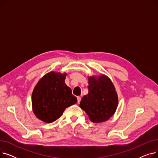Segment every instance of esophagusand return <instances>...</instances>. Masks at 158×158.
<instances>
[{
	"label": "esophagus",
	"mask_w": 158,
	"mask_h": 158,
	"mask_svg": "<svg viewBox=\"0 0 158 158\" xmlns=\"http://www.w3.org/2000/svg\"><path fill=\"white\" fill-rule=\"evenodd\" d=\"M77 102H78V103H79V102H81V97H79H79H77Z\"/></svg>",
	"instance_id": "34e87169"
}]
</instances>
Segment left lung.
I'll use <instances>...</instances> for the list:
<instances>
[{
  "label": "left lung",
  "mask_w": 158,
  "mask_h": 158,
  "mask_svg": "<svg viewBox=\"0 0 158 158\" xmlns=\"http://www.w3.org/2000/svg\"><path fill=\"white\" fill-rule=\"evenodd\" d=\"M118 97L110 77L104 74L88 77V94L82 97L79 107L94 123L108 120L114 114Z\"/></svg>",
  "instance_id": "8db88e82"
}]
</instances>
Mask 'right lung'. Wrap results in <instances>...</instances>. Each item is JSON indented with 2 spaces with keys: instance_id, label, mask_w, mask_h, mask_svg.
Returning a JSON list of instances; mask_svg holds the SVG:
<instances>
[{
  "instance_id": "obj_1",
  "label": "right lung",
  "mask_w": 158,
  "mask_h": 158,
  "mask_svg": "<svg viewBox=\"0 0 158 158\" xmlns=\"http://www.w3.org/2000/svg\"><path fill=\"white\" fill-rule=\"evenodd\" d=\"M67 73L50 72L41 77L32 91V111L37 118L52 123L59 118L66 107L77 102L72 89L65 84Z\"/></svg>"
}]
</instances>
